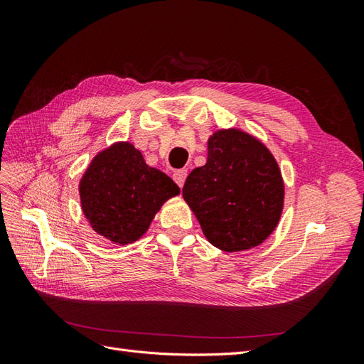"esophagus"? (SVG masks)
<instances>
[{"instance_id": "1", "label": "esophagus", "mask_w": 364, "mask_h": 364, "mask_svg": "<svg viewBox=\"0 0 364 364\" xmlns=\"http://www.w3.org/2000/svg\"><path fill=\"white\" fill-rule=\"evenodd\" d=\"M186 174H188V171H186L185 168H182V170H176L174 173H173V179H174V182L178 183L181 188L183 186V183H185V179H186Z\"/></svg>"}]
</instances>
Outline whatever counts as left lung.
<instances>
[{
    "label": "left lung",
    "mask_w": 364,
    "mask_h": 364,
    "mask_svg": "<svg viewBox=\"0 0 364 364\" xmlns=\"http://www.w3.org/2000/svg\"><path fill=\"white\" fill-rule=\"evenodd\" d=\"M182 196L209 243L241 252L259 246L277 229L284 181L277 159L258 138L222 129L209 136L206 164L190 173Z\"/></svg>",
    "instance_id": "obj_1"
}]
</instances>
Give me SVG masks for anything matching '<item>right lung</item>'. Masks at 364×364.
<instances>
[{"label": "right lung", "instance_id": "obj_1", "mask_svg": "<svg viewBox=\"0 0 364 364\" xmlns=\"http://www.w3.org/2000/svg\"><path fill=\"white\" fill-rule=\"evenodd\" d=\"M181 193L127 141L98 151L79 183L82 211L98 235L115 245L139 240L161 206Z\"/></svg>", "mask_w": 364, "mask_h": 364}]
</instances>
